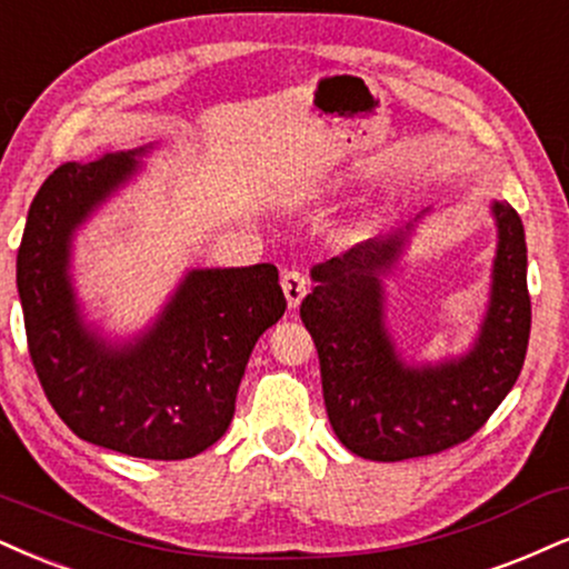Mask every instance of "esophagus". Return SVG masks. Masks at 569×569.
Masks as SVG:
<instances>
[{
    "label": "esophagus",
    "instance_id": "34e87169",
    "mask_svg": "<svg viewBox=\"0 0 569 569\" xmlns=\"http://www.w3.org/2000/svg\"><path fill=\"white\" fill-rule=\"evenodd\" d=\"M282 290H284L287 306L298 308L300 300H303L306 292H308V279H306V273L300 271V269L284 271V273H282Z\"/></svg>",
    "mask_w": 569,
    "mask_h": 569
}]
</instances>
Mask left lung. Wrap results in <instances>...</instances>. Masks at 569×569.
<instances>
[{
    "mask_svg": "<svg viewBox=\"0 0 569 569\" xmlns=\"http://www.w3.org/2000/svg\"><path fill=\"white\" fill-rule=\"evenodd\" d=\"M499 250L475 348L409 367L385 329V290L409 229L375 237L313 266L300 319L319 350L327 417L340 443L371 461L440 453L472 438L520 377L530 338L528 248L517 210L493 202Z\"/></svg>",
    "mask_w": 569,
    "mask_h": 569,
    "instance_id": "left-lung-1",
    "label": "left lung"
}]
</instances>
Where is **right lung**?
Masks as SVG:
<instances>
[{
	"instance_id": "1",
	"label": "right lung",
	"mask_w": 569,
	"mask_h": 569,
	"mask_svg": "<svg viewBox=\"0 0 569 569\" xmlns=\"http://www.w3.org/2000/svg\"><path fill=\"white\" fill-rule=\"evenodd\" d=\"M144 152H108L49 173L28 210L18 292L28 353L62 422L110 451L173 461L227 432L252 348L287 300L271 263L194 269L134 342L108 346L83 325L68 277L70 237Z\"/></svg>"
}]
</instances>
